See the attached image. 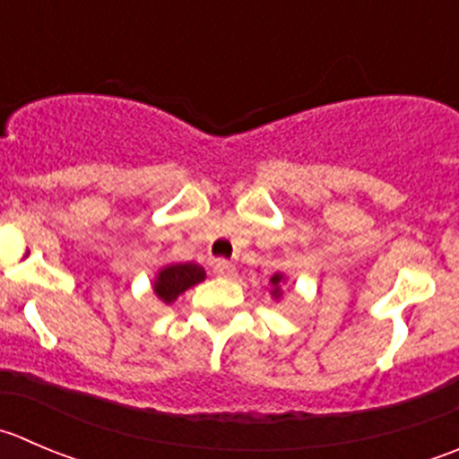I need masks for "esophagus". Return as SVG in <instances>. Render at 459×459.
Listing matches in <instances>:
<instances>
[{
	"label": "esophagus",
	"instance_id": "obj_1",
	"mask_svg": "<svg viewBox=\"0 0 459 459\" xmlns=\"http://www.w3.org/2000/svg\"><path fill=\"white\" fill-rule=\"evenodd\" d=\"M212 271H215L217 275H221V278H233L235 275V266L230 264L229 260H217L215 266H212Z\"/></svg>",
	"mask_w": 459,
	"mask_h": 459
}]
</instances>
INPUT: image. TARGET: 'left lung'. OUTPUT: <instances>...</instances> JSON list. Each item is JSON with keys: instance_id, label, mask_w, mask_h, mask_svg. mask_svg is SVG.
I'll return each mask as SVG.
<instances>
[{"instance_id": "8db88e82", "label": "left lung", "mask_w": 459, "mask_h": 459, "mask_svg": "<svg viewBox=\"0 0 459 459\" xmlns=\"http://www.w3.org/2000/svg\"><path fill=\"white\" fill-rule=\"evenodd\" d=\"M280 280H282V275H273V278H271V284H273V296L275 298L280 296Z\"/></svg>"}]
</instances>
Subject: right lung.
<instances>
[{"mask_svg": "<svg viewBox=\"0 0 459 459\" xmlns=\"http://www.w3.org/2000/svg\"><path fill=\"white\" fill-rule=\"evenodd\" d=\"M204 278H206V271L199 264H193V262H188V264H170L159 271L157 280H154V291L163 302H172L179 293L199 284Z\"/></svg>", "mask_w": 459, "mask_h": 459, "instance_id": "add662e5", "label": "right lung"}]
</instances>
